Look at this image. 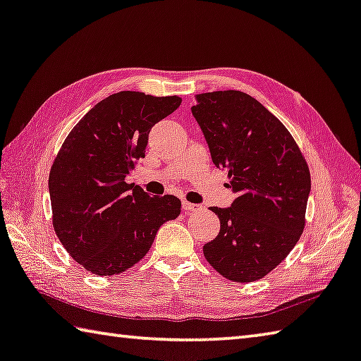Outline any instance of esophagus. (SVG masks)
Returning <instances> with one entry per match:
<instances>
[{"instance_id":"1","label":"esophagus","mask_w":361,"mask_h":361,"mask_svg":"<svg viewBox=\"0 0 361 361\" xmlns=\"http://www.w3.org/2000/svg\"><path fill=\"white\" fill-rule=\"evenodd\" d=\"M202 207L200 205H195V203H191V202H183V209H185L186 213H194V212H199Z\"/></svg>"}]
</instances>
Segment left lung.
<instances>
[{
  "label": "left lung",
  "mask_w": 361,
  "mask_h": 361,
  "mask_svg": "<svg viewBox=\"0 0 361 361\" xmlns=\"http://www.w3.org/2000/svg\"><path fill=\"white\" fill-rule=\"evenodd\" d=\"M197 120L216 167L237 192L231 208L212 207L218 237L203 255L221 276L252 283L274 270L306 224L311 175L297 142L276 116L235 90L195 96Z\"/></svg>",
  "instance_id": "1"
}]
</instances>
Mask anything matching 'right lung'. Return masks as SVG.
I'll return each instance as SVG.
<instances>
[{
    "instance_id": "right-lung-1",
    "label": "right lung",
    "mask_w": 361,
    "mask_h": 361,
    "mask_svg": "<svg viewBox=\"0 0 361 361\" xmlns=\"http://www.w3.org/2000/svg\"><path fill=\"white\" fill-rule=\"evenodd\" d=\"M178 96L120 91L71 130L50 169L54 228L77 264L112 276L140 262L164 222L178 218L175 195H152L124 180L145 158L148 134L180 107Z\"/></svg>"
}]
</instances>
